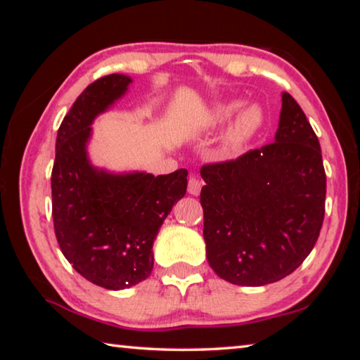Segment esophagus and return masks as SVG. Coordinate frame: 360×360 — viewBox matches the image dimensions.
<instances>
[{
	"label": "esophagus",
	"instance_id": "34e87169",
	"mask_svg": "<svg viewBox=\"0 0 360 360\" xmlns=\"http://www.w3.org/2000/svg\"><path fill=\"white\" fill-rule=\"evenodd\" d=\"M187 192L191 195H200V192H202V181H200L198 178H195V176H192L191 179H188V184H187Z\"/></svg>",
	"mask_w": 360,
	"mask_h": 360
}]
</instances>
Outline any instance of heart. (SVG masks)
<instances>
[{
	"mask_svg": "<svg viewBox=\"0 0 360 360\" xmlns=\"http://www.w3.org/2000/svg\"><path fill=\"white\" fill-rule=\"evenodd\" d=\"M243 106L241 101H222L216 103L210 108L208 114H206V120L210 125H224L233 117V115L240 110ZM264 122V115H262L260 108L257 106H246L243 108L235 120L231 122L227 135H225V148L227 149H236L248 143L255 133L259 131Z\"/></svg>",
	"mask_w": 360,
	"mask_h": 360,
	"instance_id": "b5f03b06",
	"label": "heart"
}]
</instances>
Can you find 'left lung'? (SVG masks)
Listing matches in <instances>:
<instances>
[{"label": "left lung", "mask_w": 360, "mask_h": 360, "mask_svg": "<svg viewBox=\"0 0 360 360\" xmlns=\"http://www.w3.org/2000/svg\"><path fill=\"white\" fill-rule=\"evenodd\" d=\"M275 143L202 168L206 259L219 278L257 288L290 275L324 221L326 172L307 115L289 94Z\"/></svg>", "instance_id": "8db88e82"}]
</instances>
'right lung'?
<instances>
[{
  "label": "right lung",
  "instance_id": "right-lung-1",
  "mask_svg": "<svg viewBox=\"0 0 360 360\" xmlns=\"http://www.w3.org/2000/svg\"><path fill=\"white\" fill-rule=\"evenodd\" d=\"M131 77L109 75L77 96L60 125L52 169V217L58 246L87 281L109 290L144 281L154 240L187 191V169L154 176L92 165V124L127 94Z\"/></svg>",
  "mask_w": 360,
  "mask_h": 360
}]
</instances>
